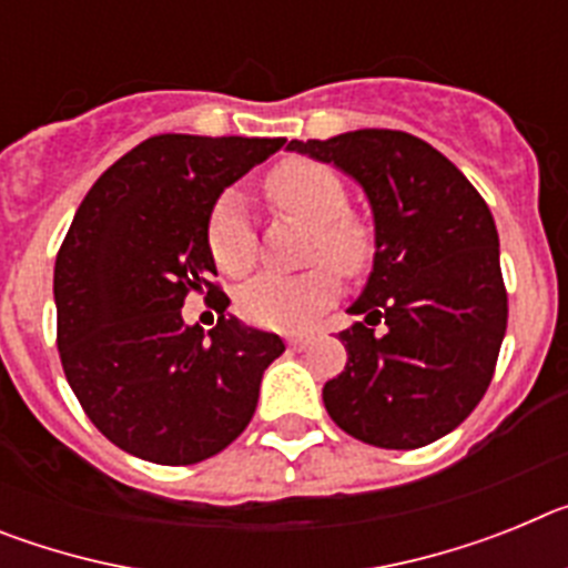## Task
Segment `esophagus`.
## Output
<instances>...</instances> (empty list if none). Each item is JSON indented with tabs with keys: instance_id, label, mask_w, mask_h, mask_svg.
I'll use <instances>...</instances> for the list:
<instances>
[{
	"instance_id": "obj_1",
	"label": "esophagus",
	"mask_w": 568,
	"mask_h": 568,
	"mask_svg": "<svg viewBox=\"0 0 568 568\" xmlns=\"http://www.w3.org/2000/svg\"><path fill=\"white\" fill-rule=\"evenodd\" d=\"M290 346H293V349H304V346H307V338H304V335H295V338H290Z\"/></svg>"
}]
</instances>
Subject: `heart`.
<instances>
[{
    "label": "heart",
    "instance_id": "heart-1",
    "mask_svg": "<svg viewBox=\"0 0 568 568\" xmlns=\"http://www.w3.org/2000/svg\"><path fill=\"white\" fill-rule=\"evenodd\" d=\"M264 193L278 213L313 227L310 261L321 264L301 275H261L250 281L239 293V313L258 327L293 333L333 304L341 287L335 268L346 278H358L373 267L375 227L361 213L346 210L349 193L344 179L310 159L278 164L267 175ZM207 247L215 267L230 278H244L255 267L258 239L233 190L219 195L210 210Z\"/></svg>",
    "mask_w": 568,
    "mask_h": 568
}]
</instances>
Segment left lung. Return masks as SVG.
Instances as JSON below:
<instances>
[{
    "label": "left lung",
    "mask_w": 568,
    "mask_h": 568,
    "mask_svg": "<svg viewBox=\"0 0 568 568\" xmlns=\"http://www.w3.org/2000/svg\"><path fill=\"white\" fill-rule=\"evenodd\" d=\"M338 164L375 215V264L338 333L346 366L324 406L346 435L418 449L480 404L506 333L498 230L480 193L444 153L404 130H353L287 144Z\"/></svg>",
    "instance_id": "8db88e82"
}]
</instances>
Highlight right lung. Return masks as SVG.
I'll return each instance as SVG.
<instances>
[{"mask_svg": "<svg viewBox=\"0 0 568 568\" xmlns=\"http://www.w3.org/2000/svg\"><path fill=\"white\" fill-rule=\"evenodd\" d=\"M284 139L162 133L110 164L79 204L53 270L64 378L124 453L190 466L227 449L284 353L275 333L224 318L207 222L215 199ZM216 298L220 324L187 328V294Z\"/></svg>", "mask_w": 568, "mask_h": 568, "instance_id": "1", "label": "right lung"}]
</instances>
